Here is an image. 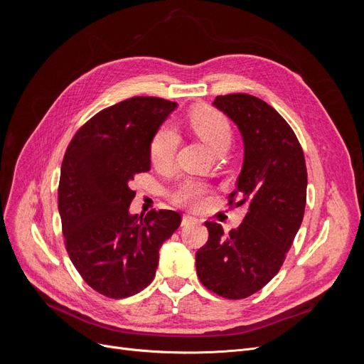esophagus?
Listing matches in <instances>:
<instances>
[{"label":"esophagus","instance_id":"34e87169","mask_svg":"<svg viewBox=\"0 0 364 364\" xmlns=\"http://www.w3.org/2000/svg\"><path fill=\"white\" fill-rule=\"evenodd\" d=\"M199 220H197L196 217H191V215H183L182 217V226H188L191 223H197Z\"/></svg>","mask_w":364,"mask_h":364}]
</instances>
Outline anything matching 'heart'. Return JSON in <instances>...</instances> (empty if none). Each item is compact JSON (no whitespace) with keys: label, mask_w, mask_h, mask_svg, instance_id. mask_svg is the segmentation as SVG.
Listing matches in <instances>:
<instances>
[{"label":"heart","mask_w":364,"mask_h":364,"mask_svg":"<svg viewBox=\"0 0 364 364\" xmlns=\"http://www.w3.org/2000/svg\"><path fill=\"white\" fill-rule=\"evenodd\" d=\"M191 126L196 134L200 136L208 147L214 151L230 142V126L228 119L213 109H205L193 114ZM178 134L171 124H164L151 138L150 142V159L158 168L168 167L173 162L176 149H178ZM209 197V186L202 181L186 179L176 186L171 193V200L183 208L199 209Z\"/></svg>","instance_id":"obj_1"}]
</instances>
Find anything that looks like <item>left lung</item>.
Returning <instances> with one entry per match:
<instances>
[{"label": "left lung", "mask_w": 364, "mask_h": 364, "mask_svg": "<svg viewBox=\"0 0 364 364\" xmlns=\"http://www.w3.org/2000/svg\"><path fill=\"white\" fill-rule=\"evenodd\" d=\"M234 121L245 146L235 199L249 205L240 228L225 234L206 222L209 238L196 253L197 277L226 299L261 290L282 266L301 228L306 202V167L294 132L274 109L249 94L218 95L213 103Z\"/></svg>", "instance_id": "left-lung-1"}]
</instances>
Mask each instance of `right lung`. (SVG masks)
I'll return each mask as SVG.
<instances>
[{
    "label": "right lung",
    "instance_id": "obj_1",
    "mask_svg": "<svg viewBox=\"0 0 364 364\" xmlns=\"http://www.w3.org/2000/svg\"><path fill=\"white\" fill-rule=\"evenodd\" d=\"M176 103L134 97L94 115L65 153L59 214L68 255L91 289L112 299L144 290L159 249L181 225L170 209L130 214V181L150 170V142Z\"/></svg>",
    "mask_w": 364,
    "mask_h": 364
}]
</instances>
